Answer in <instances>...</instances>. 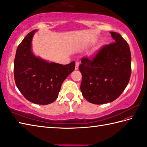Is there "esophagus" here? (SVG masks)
Listing matches in <instances>:
<instances>
[{"mask_svg":"<svg viewBox=\"0 0 147 147\" xmlns=\"http://www.w3.org/2000/svg\"><path fill=\"white\" fill-rule=\"evenodd\" d=\"M79 65H80L79 62H76V64H75V69H76V70L78 69V67H79Z\"/></svg>","mask_w":147,"mask_h":147,"instance_id":"esophagus-1","label":"esophagus"}]
</instances>
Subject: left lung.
<instances>
[{
  "label": "left lung",
  "mask_w": 147,
  "mask_h": 147,
  "mask_svg": "<svg viewBox=\"0 0 147 147\" xmlns=\"http://www.w3.org/2000/svg\"><path fill=\"white\" fill-rule=\"evenodd\" d=\"M114 42L105 46L91 60L81 59V91L90 103L100 105L113 101L127 87L131 76V53L126 40L110 32Z\"/></svg>",
  "instance_id": "left-lung-1"
}]
</instances>
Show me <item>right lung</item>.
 <instances>
[{"label":"right lung","mask_w":147,"mask_h":147,"mask_svg":"<svg viewBox=\"0 0 147 147\" xmlns=\"http://www.w3.org/2000/svg\"><path fill=\"white\" fill-rule=\"evenodd\" d=\"M37 31L29 33L19 45L13 73L17 87L27 100L49 105L58 97L63 81L74 70L75 63L63 65L36 56L32 49V40Z\"/></svg>","instance_id":"right-lung-1"}]
</instances>
